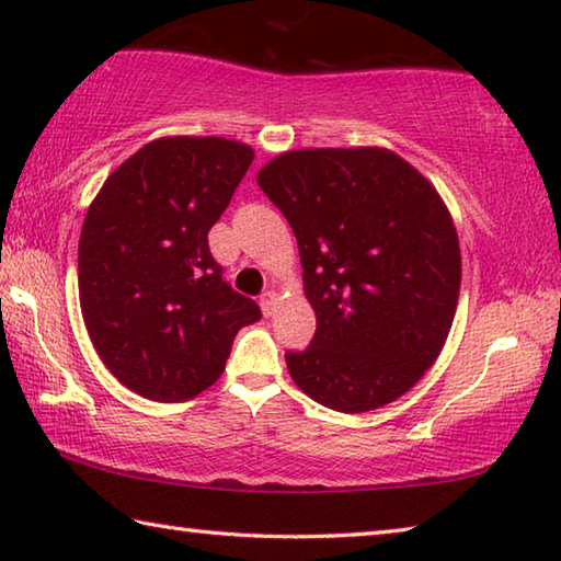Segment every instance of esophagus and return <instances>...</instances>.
<instances>
[{"mask_svg": "<svg viewBox=\"0 0 561 561\" xmlns=\"http://www.w3.org/2000/svg\"><path fill=\"white\" fill-rule=\"evenodd\" d=\"M277 301H279V297H277V291H264L262 297H260V307H262V314L264 317H272L274 311H277Z\"/></svg>", "mask_w": 561, "mask_h": 561, "instance_id": "esophagus-1", "label": "esophagus"}]
</instances>
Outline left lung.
I'll return each instance as SVG.
<instances>
[{"mask_svg": "<svg viewBox=\"0 0 561 561\" xmlns=\"http://www.w3.org/2000/svg\"><path fill=\"white\" fill-rule=\"evenodd\" d=\"M257 185L299 244L317 331L287 368L341 413L396 401L433 366L460 294L458 232L440 195L383 148L291 150Z\"/></svg>", "mask_w": 561, "mask_h": 561, "instance_id": "obj_1", "label": "left lung"}]
</instances>
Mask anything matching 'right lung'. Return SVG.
Returning <instances> with one entry per match:
<instances>
[{"label": "right lung", "instance_id": "right-lung-1", "mask_svg": "<svg viewBox=\"0 0 561 561\" xmlns=\"http://www.w3.org/2000/svg\"><path fill=\"white\" fill-rule=\"evenodd\" d=\"M252 160L237 140L160 138L113 170L89 207L81 314L108 371L150 401L180 403L213 386L237 331L262 319L207 244Z\"/></svg>", "mask_w": 561, "mask_h": 561}]
</instances>
